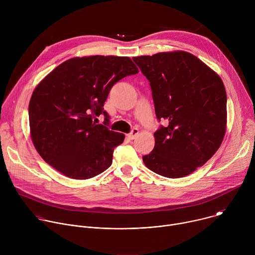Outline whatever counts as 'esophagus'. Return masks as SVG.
Here are the masks:
<instances>
[{
  "instance_id": "esophagus-1",
  "label": "esophagus",
  "mask_w": 255,
  "mask_h": 255,
  "mask_svg": "<svg viewBox=\"0 0 255 255\" xmlns=\"http://www.w3.org/2000/svg\"><path fill=\"white\" fill-rule=\"evenodd\" d=\"M138 133H139V130L137 128H133L132 131L129 134H127V138L132 140V139H134L138 135Z\"/></svg>"
}]
</instances>
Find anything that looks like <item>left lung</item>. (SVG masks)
<instances>
[{
    "label": "left lung",
    "instance_id": "8db88e82",
    "mask_svg": "<svg viewBox=\"0 0 255 255\" xmlns=\"http://www.w3.org/2000/svg\"><path fill=\"white\" fill-rule=\"evenodd\" d=\"M152 91L158 121L153 150L143 162L153 172L184 177L205 164L226 132L227 96L220 77L186 51L132 58Z\"/></svg>",
    "mask_w": 255,
    "mask_h": 255
}]
</instances>
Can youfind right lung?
Segmentation results:
<instances>
[{"mask_svg": "<svg viewBox=\"0 0 255 255\" xmlns=\"http://www.w3.org/2000/svg\"><path fill=\"white\" fill-rule=\"evenodd\" d=\"M136 74L129 57L94 55L70 58L46 76L29 103L32 142L45 162L75 179L110 167L125 135L109 130L104 104L117 82ZM101 115L104 126L97 124Z\"/></svg>", "mask_w": 255, "mask_h": 255, "instance_id": "add662e5", "label": "right lung"}]
</instances>
